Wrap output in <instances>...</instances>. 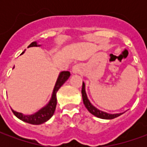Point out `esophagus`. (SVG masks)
I'll list each match as a JSON object with an SVG mask.
<instances>
[{
  "instance_id": "34e87169",
  "label": "esophagus",
  "mask_w": 147,
  "mask_h": 147,
  "mask_svg": "<svg viewBox=\"0 0 147 147\" xmlns=\"http://www.w3.org/2000/svg\"><path fill=\"white\" fill-rule=\"evenodd\" d=\"M80 71V66L77 64V65H75V66H73V67H72V72L73 73H78Z\"/></svg>"
}]
</instances>
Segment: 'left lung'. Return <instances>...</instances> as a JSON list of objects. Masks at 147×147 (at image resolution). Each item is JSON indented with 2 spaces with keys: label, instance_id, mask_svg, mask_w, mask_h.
Masks as SVG:
<instances>
[{
  "label": "left lung",
  "instance_id": "obj_1",
  "mask_svg": "<svg viewBox=\"0 0 147 147\" xmlns=\"http://www.w3.org/2000/svg\"><path fill=\"white\" fill-rule=\"evenodd\" d=\"M82 97H83V104L85 105V107L87 109V110L89 111L90 113L93 114L94 116L101 118V119H105V120H111V119H114L116 117H119L122 113H116V114H109L105 112H102V111L99 110L97 108H95L94 105L90 102L89 99L87 98V96H86V90H85V83L83 82V86H82Z\"/></svg>",
  "mask_w": 147,
  "mask_h": 147
}]
</instances>
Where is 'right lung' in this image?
<instances>
[{
	"mask_svg": "<svg viewBox=\"0 0 147 147\" xmlns=\"http://www.w3.org/2000/svg\"><path fill=\"white\" fill-rule=\"evenodd\" d=\"M33 46H40V45H38L36 42H34L28 46V48L29 47H33ZM24 53V52H23L22 54ZM70 72L67 71H61L60 75H59V76H58L57 83L55 84L53 92V94H52V98L50 99V101L48 103V105H45V107L41 109L38 112H37L34 114H32V115H24L23 113H18V112H16V111L11 109L12 113L20 120H23L26 123H30V124H36V125H38V124H41V123L46 122L47 120H49L53 117V115L55 112V109H56V106H57V90L67 81V79L70 76Z\"/></svg>",
	"mask_w": 147,
	"mask_h": 147,
	"instance_id": "add662e5",
	"label": "right lung"
}]
</instances>
